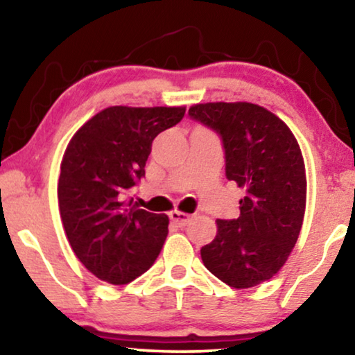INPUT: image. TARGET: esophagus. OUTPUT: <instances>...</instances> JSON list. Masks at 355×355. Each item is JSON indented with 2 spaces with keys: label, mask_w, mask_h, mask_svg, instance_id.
<instances>
[{
  "label": "esophagus",
  "mask_w": 355,
  "mask_h": 355,
  "mask_svg": "<svg viewBox=\"0 0 355 355\" xmlns=\"http://www.w3.org/2000/svg\"><path fill=\"white\" fill-rule=\"evenodd\" d=\"M169 218H171V220L176 223L179 227L187 226L189 223H191V220H192L191 215H187V213H181V211H173L171 215H169Z\"/></svg>",
  "instance_id": "34e87169"
}]
</instances>
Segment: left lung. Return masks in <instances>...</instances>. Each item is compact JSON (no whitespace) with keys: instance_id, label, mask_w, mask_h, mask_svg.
<instances>
[{"instance_id":"obj_1","label":"left lung","mask_w":355,"mask_h":355,"mask_svg":"<svg viewBox=\"0 0 355 355\" xmlns=\"http://www.w3.org/2000/svg\"><path fill=\"white\" fill-rule=\"evenodd\" d=\"M191 119L221 137L226 178L245 189L237 220H218L216 237L202 247L203 265L236 289L278 273L297 242L305 211L304 158L291 129L259 105L205 103Z\"/></svg>"}]
</instances>
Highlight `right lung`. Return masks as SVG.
Masks as SVG:
<instances>
[{
    "label": "right lung",
    "mask_w": 355,
    "mask_h": 355,
    "mask_svg": "<svg viewBox=\"0 0 355 355\" xmlns=\"http://www.w3.org/2000/svg\"><path fill=\"white\" fill-rule=\"evenodd\" d=\"M184 113L186 108L111 106L87 121L67 145L58 184L62 226L77 259L101 281L130 283L163 249L168 216L124 198L145 178L153 139Z\"/></svg>",
    "instance_id": "obj_1"
}]
</instances>
